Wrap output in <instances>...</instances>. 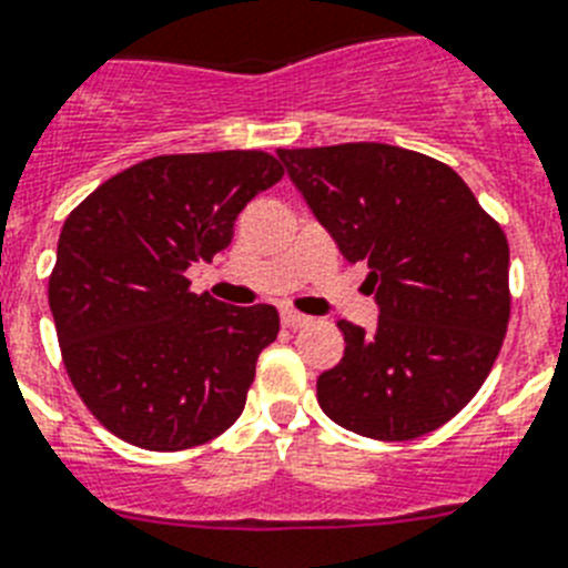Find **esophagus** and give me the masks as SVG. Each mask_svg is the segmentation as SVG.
Instances as JSON below:
<instances>
[{"label":"esophagus","instance_id":"esophagus-1","mask_svg":"<svg viewBox=\"0 0 568 568\" xmlns=\"http://www.w3.org/2000/svg\"><path fill=\"white\" fill-rule=\"evenodd\" d=\"M308 323H312V317H308V314H300V312H294V308H283V326L300 328V326H308Z\"/></svg>","mask_w":568,"mask_h":568}]
</instances>
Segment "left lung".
I'll use <instances>...</instances> for the list:
<instances>
[{"mask_svg":"<svg viewBox=\"0 0 568 568\" xmlns=\"http://www.w3.org/2000/svg\"><path fill=\"white\" fill-rule=\"evenodd\" d=\"M349 262H366L375 332L341 321V364L317 378L335 424L381 442L436 430L479 393L511 317L508 240L442 161L402 146L276 150Z\"/></svg>","mask_w":568,"mask_h":568,"instance_id":"obj_1","label":"left lung"}]
</instances>
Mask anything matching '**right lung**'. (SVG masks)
Returning <instances> with one entry per match:
<instances>
[{
	"label": "right lung",
	"mask_w": 568,
	"mask_h": 568,
	"mask_svg": "<svg viewBox=\"0 0 568 568\" xmlns=\"http://www.w3.org/2000/svg\"><path fill=\"white\" fill-rule=\"evenodd\" d=\"M283 173L262 150L155 155L69 213L49 306L71 387L109 433L166 454L240 418L280 314L193 294L184 274L231 245L242 207Z\"/></svg>",
	"instance_id": "add662e5"
}]
</instances>
